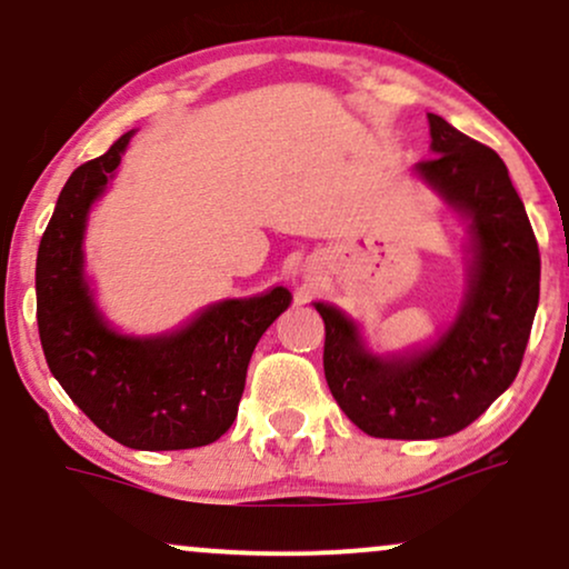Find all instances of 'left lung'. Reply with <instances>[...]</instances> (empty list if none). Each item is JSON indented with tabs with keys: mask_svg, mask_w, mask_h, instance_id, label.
<instances>
[{
	"mask_svg": "<svg viewBox=\"0 0 569 569\" xmlns=\"http://www.w3.org/2000/svg\"><path fill=\"white\" fill-rule=\"evenodd\" d=\"M433 158L415 171L468 219L471 272L455 323L422 350L375 356L358 326L316 302L323 371L339 409L375 439H443L516 380L540 297V253L525 202L495 149L428 114Z\"/></svg>",
	"mask_w": 569,
	"mask_h": 569,
	"instance_id": "left-lung-1",
	"label": "left lung"
}]
</instances>
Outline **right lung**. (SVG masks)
<instances>
[{"label": "right lung", "mask_w": 569, "mask_h": 569, "mask_svg": "<svg viewBox=\"0 0 569 569\" xmlns=\"http://www.w3.org/2000/svg\"><path fill=\"white\" fill-rule=\"evenodd\" d=\"M130 136L77 168L58 194L37 251L39 339L71 401L122 447H206L238 417L251 352L291 293L276 286L259 297L224 299L160 337L114 331L84 280L82 240L90 206L112 181Z\"/></svg>", "instance_id": "1"}]
</instances>
